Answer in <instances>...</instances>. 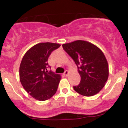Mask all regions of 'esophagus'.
<instances>
[{
  "mask_svg": "<svg viewBox=\"0 0 128 128\" xmlns=\"http://www.w3.org/2000/svg\"><path fill=\"white\" fill-rule=\"evenodd\" d=\"M68 74H69V72H68V70H66V71L64 73V76H67L68 75Z\"/></svg>",
  "mask_w": 128,
  "mask_h": 128,
  "instance_id": "esophagus-1",
  "label": "esophagus"
}]
</instances>
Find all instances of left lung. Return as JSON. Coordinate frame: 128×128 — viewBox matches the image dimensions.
<instances>
[{
  "label": "left lung",
  "instance_id": "1",
  "mask_svg": "<svg viewBox=\"0 0 128 128\" xmlns=\"http://www.w3.org/2000/svg\"><path fill=\"white\" fill-rule=\"evenodd\" d=\"M63 49L78 66L80 82L73 86L84 96L96 94L105 86L109 76L108 61L96 45L84 40H76L62 44Z\"/></svg>",
  "mask_w": 128,
  "mask_h": 128
}]
</instances>
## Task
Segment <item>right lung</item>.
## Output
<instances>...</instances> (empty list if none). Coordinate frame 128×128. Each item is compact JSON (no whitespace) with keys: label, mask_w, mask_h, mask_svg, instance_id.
Masks as SVG:
<instances>
[{"label":"right lung","mask_w":128,"mask_h":128,"mask_svg":"<svg viewBox=\"0 0 128 128\" xmlns=\"http://www.w3.org/2000/svg\"><path fill=\"white\" fill-rule=\"evenodd\" d=\"M60 44L40 42L30 48L21 61L19 76L22 86L32 98L40 101L49 99L56 92L61 75L48 72V60Z\"/></svg>","instance_id":"add662e5"}]
</instances>
